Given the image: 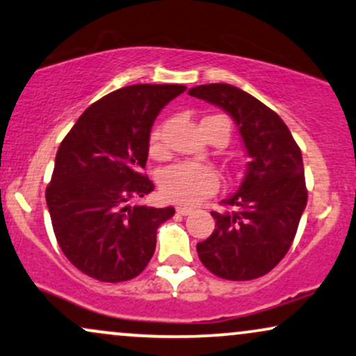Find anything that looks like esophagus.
<instances>
[{
	"label": "esophagus",
	"mask_w": 356,
	"mask_h": 356,
	"mask_svg": "<svg viewBox=\"0 0 356 356\" xmlns=\"http://www.w3.org/2000/svg\"><path fill=\"white\" fill-rule=\"evenodd\" d=\"M175 211H177V213H181V216H189V213L192 212V209L184 207V205H177V207H175Z\"/></svg>",
	"instance_id": "1"
}]
</instances>
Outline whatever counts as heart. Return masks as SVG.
Here are the masks:
<instances>
[{
    "mask_svg": "<svg viewBox=\"0 0 356 356\" xmlns=\"http://www.w3.org/2000/svg\"><path fill=\"white\" fill-rule=\"evenodd\" d=\"M230 127V124H229ZM149 149L154 156L164 154L162 131L156 127L149 137ZM219 175L212 167L199 162H179L162 170L159 186L162 195L175 204L195 205L202 202L205 197L212 195L219 189Z\"/></svg>",
    "mask_w": 356,
    "mask_h": 356,
    "instance_id": "b5f03b06",
    "label": "heart"
}]
</instances>
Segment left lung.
I'll return each instance as SVG.
<instances>
[{"label":"left lung","mask_w":356,"mask_h":356,"mask_svg":"<svg viewBox=\"0 0 356 356\" xmlns=\"http://www.w3.org/2000/svg\"><path fill=\"white\" fill-rule=\"evenodd\" d=\"M191 96L230 114L250 162L241 186L211 212L216 230L197 243L200 262L227 280H252L284 259L307 205L302 151L280 115L230 84H202Z\"/></svg>","instance_id":"1"}]
</instances>
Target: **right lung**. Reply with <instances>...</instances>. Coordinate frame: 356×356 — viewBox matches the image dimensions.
Returning <instances> with one entry per match:
<instances>
[{
  "label": "right lung",
  "instance_id": "add662e5",
  "mask_svg": "<svg viewBox=\"0 0 356 356\" xmlns=\"http://www.w3.org/2000/svg\"><path fill=\"white\" fill-rule=\"evenodd\" d=\"M186 89H118L89 106L59 145L46 204L63 254L86 275L118 284L139 275L152 259L157 229L175 211L129 200L154 191L140 172L151 127L161 109Z\"/></svg>",
  "mask_w": 356,
  "mask_h": 356
}]
</instances>
